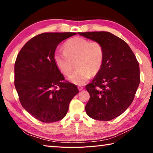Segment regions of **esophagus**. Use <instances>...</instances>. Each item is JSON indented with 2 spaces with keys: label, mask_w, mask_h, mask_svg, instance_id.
<instances>
[{
  "label": "esophagus",
  "mask_w": 153,
  "mask_h": 153,
  "mask_svg": "<svg viewBox=\"0 0 153 153\" xmlns=\"http://www.w3.org/2000/svg\"><path fill=\"white\" fill-rule=\"evenodd\" d=\"M77 88H78V90L80 91V90H83V87L82 86H77Z\"/></svg>",
  "instance_id": "esophagus-1"
}]
</instances>
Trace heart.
Wrapping results in <instances>:
<instances>
[{"label": "heart", "instance_id": "obj_1", "mask_svg": "<svg viewBox=\"0 0 153 153\" xmlns=\"http://www.w3.org/2000/svg\"><path fill=\"white\" fill-rule=\"evenodd\" d=\"M64 52L56 51L53 59L56 66L62 74L68 76L74 69H77L69 80L76 85H83L90 77L97 74L101 69L105 58L102 45L97 41H90L82 37L67 40L63 45Z\"/></svg>", "mask_w": 153, "mask_h": 153}]
</instances>
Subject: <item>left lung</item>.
<instances>
[{"mask_svg":"<svg viewBox=\"0 0 153 153\" xmlns=\"http://www.w3.org/2000/svg\"><path fill=\"white\" fill-rule=\"evenodd\" d=\"M100 42L105 51L102 66L86 88L90 99L85 107L94 120L110 121L132 102L139 86V63L128 44L108 32H78Z\"/></svg>","mask_w":153,"mask_h":153,"instance_id":"1","label":"left lung"}]
</instances>
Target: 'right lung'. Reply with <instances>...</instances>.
Wrapping results in <instances>:
<instances>
[{
  "label": "right lung",
  "mask_w": 153,
  "mask_h": 153,
  "mask_svg": "<svg viewBox=\"0 0 153 153\" xmlns=\"http://www.w3.org/2000/svg\"><path fill=\"white\" fill-rule=\"evenodd\" d=\"M73 32L42 33L21 49L15 63V86L24 109L45 123L63 119L69 102L79 92L65 80L54 61L56 48Z\"/></svg>",
  "instance_id": "obj_1"
}]
</instances>
